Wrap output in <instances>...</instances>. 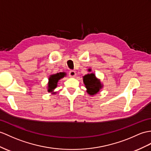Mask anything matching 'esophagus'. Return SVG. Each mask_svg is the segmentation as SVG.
I'll return each mask as SVG.
<instances>
[{
  "label": "esophagus",
  "mask_w": 151,
  "mask_h": 151,
  "mask_svg": "<svg viewBox=\"0 0 151 151\" xmlns=\"http://www.w3.org/2000/svg\"><path fill=\"white\" fill-rule=\"evenodd\" d=\"M76 72L73 71V70H70L68 73V75L70 78H73V77L76 76Z\"/></svg>",
  "instance_id": "1"
}]
</instances>
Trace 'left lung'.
<instances>
[{"label": "left lung", "mask_w": 151, "mask_h": 151, "mask_svg": "<svg viewBox=\"0 0 151 151\" xmlns=\"http://www.w3.org/2000/svg\"><path fill=\"white\" fill-rule=\"evenodd\" d=\"M83 81L87 88V92L91 95L97 93L99 90L102 87L100 81L96 78L94 73L84 76L83 77Z\"/></svg>", "instance_id": "1"}]
</instances>
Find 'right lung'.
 Returning <instances> with one entry per match:
<instances>
[{"instance_id":"right-lung-1","label":"right lung","mask_w":151,"mask_h":151,"mask_svg":"<svg viewBox=\"0 0 151 151\" xmlns=\"http://www.w3.org/2000/svg\"><path fill=\"white\" fill-rule=\"evenodd\" d=\"M64 76H65L64 73L61 72L50 76L49 79V84H48V86H49V88H48V91H49V92L52 91L53 90L56 88L58 81L61 78H64Z\"/></svg>"}]
</instances>
